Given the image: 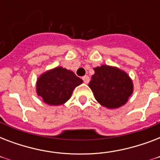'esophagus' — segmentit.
Wrapping results in <instances>:
<instances>
[{
	"label": "esophagus",
	"instance_id": "1",
	"mask_svg": "<svg viewBox=\"0 0 160 160\" xmlns=\"http://www.w3.org/2000/svg\"><path fill=\"white\" fill-rule=\"evenodd\" d=\"M82 80L85 84H87V83H89V81H90V77H89L88 75H85V76H83L82 77Z\"/></svg>",
	"mask_w": 160,
	"mask_h": 160
}]
</instances>
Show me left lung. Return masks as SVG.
I'll return each mask as SVG.
<instances>
[{
	"label": "left lung",
	"instance_id": "8db88e82",
	"mask_svg": "<svg viewBox=\"0 0 160 160\" xmlns=\"http://www.w3.org/2000/svg\"><path fill=\"white\" fill-rule=\"evenodd\" d=\"M89 86L95 100L108 109L124 105L133 93L134 85L127 73L117 67L103 65L94 69Z\"/></svg>",
	"mask_w": 160,
	"mask_h": 160
}]
</instances>
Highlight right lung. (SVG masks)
<instances>
[{"label": "right lung", "mask_w": 160, "mask_h": 160, "mask_svg": "<svg viewBox=\"0 0 160 160\" xmlns=\"http://www.w3.org/2000/svg\"><path fill=\"white\" fill-rule=\"evenodd\" d=\"M83 80L73 71L65 68L55 67L43 73L36 81V93L45 103L50 105L65 104L73 90Z\"/></svg>", "instance_id": "add662e5"}]
</instances>
